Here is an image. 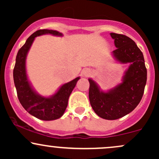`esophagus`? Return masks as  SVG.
<instances>
[{
    "instance_id": "esophagus-1",
    "label": "esophagus",
    "mask_w": 159,
    "mask_h": 159,
    "mask_svg": "<svg viewBox=\"0 0 159 159\" xmlns=\"http://www.w3.org/2000/svg\"><path fill=\"white\" fill-rule=\"evenodd\" d=\"M89 74H90V71L87 70V69H86V70H84V75L85 76H87Z\"/></svg>"
}]
</instances>
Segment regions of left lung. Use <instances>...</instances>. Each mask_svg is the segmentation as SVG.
<instances>
[{
	"instance_id": "left-lung-1",
	"label": "left lung",
	"mask_w": 159,
	"mask_h": 159,
	"mask_svg": "<svg viewBox=\"0 0 159 159\" xmlns=\"http://www.w3.org/2000/svg\"><path fill=\"white\" fill-rule=\"evenodd\" d=\"M116 50L112 54L121 63H129L122 83L109 90H100L96 81L89 78V98L96 114L105 120H114L131 113L138 106L143 95L147 72L143 53L131 38L111 33Z\"/></svg>"
}]
</instances>
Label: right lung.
<instances>
[{
	"label": "right lung",
	"instance_id": "1",
	"mask_svg": "<svg viewBox=\"0 0 159 159\" xmlns=\"http://www.w3.org/2000/svg\"><path fill=\"white\" fill-rule=\"evenodd\" d=\"M44 34L63 36L61 33L48 29L39 30L34 33L18 52L13 69V79L18 98L24 108L38 119L49 121L59 119L64 114L69 96L80 77L63 84L55 93L49 97L40 96L36 92L27 75L26 58L35 38Z\"/></svg>",
	"mask_w": 159,
	"mask_h": 159
}]
</instances>
